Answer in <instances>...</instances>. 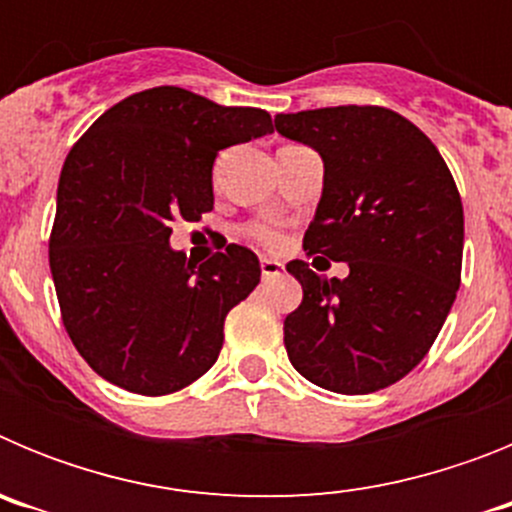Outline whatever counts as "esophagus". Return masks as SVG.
Returning <instances> with one entry per match:
<instances>
[{"mask_svg":"<svg viewBox=\"0 0 512 512\" xmlns=\"http://www.w3.org/2000/svg\"><path fill=\"white\" fill-rule=\"evenodd\" d=\"M282 271H284V266L279 264V261H274V259H261V274H264V279L279 277Z\"/></svg>","mask_w":512,"mask_h":512,"instance_id":"34e87169","label":"esophagus"}]
</instances>
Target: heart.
I'll return each instance as SVG.
<instances>
[{"instance_id":"1","label":"heart","mask_w":512,"mask_h":512,"mask_svg":"<svg viewBox=\"0 0 512 512\" xmlns=\"http://www.w3.org/2000/svg\"><path fill=\"white\" fill-rule=\"evenodd\" d=\"M243 235H246L248 241L259 243V246L264 248H277L279 243H282V235H279V230H274L271 225H264V223H251L243 228Z\"/></svg>"}]
</instances>
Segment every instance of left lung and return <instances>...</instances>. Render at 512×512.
I'll return each mask as SVG.
<instances>
[{
    "label": "left lung",
    "mask_w": 512,
    "mask_h": 512,
    "mask_svg": "<svg viewBox=\"0 0 512 512\" xmlns=\"http://www.w3.org/2000/svg\"><path fill=\"white\" fill-rule=\"evenodd\" d=\"M284 138L315 148L323 197L305 251L346 261L325 279L289 261L302 302L284 320L297 372L338 395H369L423 361L456 300L464 210L431 138L377 104L277 115Z\"/></svg>",
    "instance_id": "1"
}]
</instances>
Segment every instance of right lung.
<instances>
[{"label":"right lung","instance_id":"1","mask_svg":"<svg viewBox=\"0 0 512 512\" xmlns=\"http://www.w3.org/2000/svg\"><path fill=\"white\" fill-rule=\"evenodd\" d=\"M269 133L266 110L153 87L76 140L58 179L48 259L63 328L99 377L161 397L215 364L228 312L259 284V259L230 243L194 266L169 246L171 223L212 210L217 153Z\"/></svg>","mask_w":512,"mask_h":512}]
</instances>
